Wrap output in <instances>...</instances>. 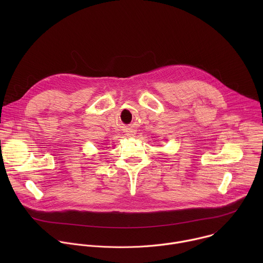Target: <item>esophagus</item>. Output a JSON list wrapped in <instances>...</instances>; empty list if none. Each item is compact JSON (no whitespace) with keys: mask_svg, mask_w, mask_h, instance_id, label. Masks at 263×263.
<instances>
[{"mask_svg":"<svg viewBox=\"0 0 263 263\" xmlns=\"http://www.w3.org/2000/svg\"><path fill=\"white\" fill-rule=\"evenodd\" d=\"M127 135H128V136H134V135H135V132H134V131H128Z\"/></svg>","mask_w":263,"mask_h":263,"instance_id":"34e87169","label":"esophagus"}]
</instances>
